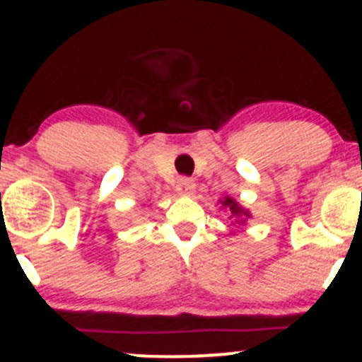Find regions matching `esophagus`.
Masks as SVG:
<instances>
[{
	"label": "esophagus",
	"mask_w": 362,
	"mask_h": 362,
	"mask_svg": "<svg viewBox=\"0 0 362 362\" xmlns=\"http://www.w3.org/2000/svg\"><path fill=\"white\" fill-rule=\"evenodd\" d=\"M176 191H177V194L191 197L196 191L194 181L189 180V177H181V180L177 181V185H176Z\"/></svg>",
	"instance_id": "1"
}]
</instances>
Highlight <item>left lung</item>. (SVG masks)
Segmentation results:
<instances>
[{
    "mask_svg": "<svg viewBox=\"0 0 362 362\" xmlns=\"http://www.w3.org/2000/svg\"><path fill=\"white\" fill-rule=\"evenodd\" d=\"M219 204H221V209H224L227 214H229V221L232 226H237V227L245 226L247 221L252 217L250 211L230 196L222 197V199H219Z\"/></svg>",
    "mask_w": 362,
    "mask_h": 362,
    "instance_id": "obj_1",
    "label": "left lung"
}]
</instances>
